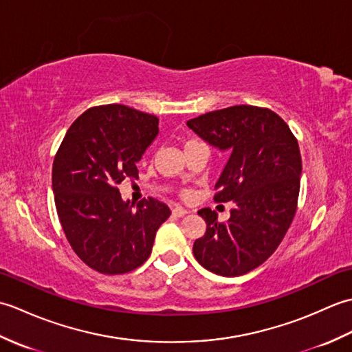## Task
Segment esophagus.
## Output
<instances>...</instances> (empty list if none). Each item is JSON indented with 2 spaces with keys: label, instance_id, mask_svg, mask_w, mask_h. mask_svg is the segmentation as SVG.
<instances>
[{
  "label": "esophagus",
  "instance_id": "obj_1",
  "mask_svg": "<svg viewBox=\"0 0 352 352\" xmlns=\"http://www.w3.org/2000/svg\"><path fill=\"white\" fill-rule=\"evenodd\" d=\"M172 213H174L175 216H178V218H182V216H184V214H188V213H190L188 208H183L182 206H177V207H174V210H172Z\"/></svg>",
  "mask_w": 352,
  "mask_h": 352
}]
</instances>
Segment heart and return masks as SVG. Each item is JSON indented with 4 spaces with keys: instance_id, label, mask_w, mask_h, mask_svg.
I'll use <instances>...</instances> for the list:
<instances>
[{
    "instance_id": "b5f03b06",
    "label": "heart",
    "mask_w": 352,
    "mask_h": 352,
    "mask_svg": "<svg viewBox=\"0 0 352 352\" xmlns=\"http://www.w3.org/2000/svg\"><path fill=\"white\" fill-rule=\"evenodd\" d=\"M184 197L189 198V197H190V192H184Z\"/></svg>"
}]
</instances>
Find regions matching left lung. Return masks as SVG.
Listing matches in <instances>:
<instances>
[{
  "label": "left lung",
  "mask_w": 352,
  "mask_h": 352,
  "mask_svg": "<svg viewBox=\"0 0 352 352\" xmlns=\"http://www.w3.org/2000/svg\"><path fill=\"white\" fill-rule=\"evenodd\" d=\"M188 126L230 153L214 201L234 203L227 222L208 207L198 212L207 230L193 256L210 272L243 275L272 256L294 221L302 172L298 140L275 111L257 106L208 111Z\"/></svg>",
  "instance_id": "1"
}]
</instances>
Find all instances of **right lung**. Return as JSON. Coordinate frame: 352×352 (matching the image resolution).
I'll return each mask as SVG.
<instances>
[{
  "label": "right lung",
  "instance_id": "obj_1",
  "mask_svg": "<svg viewBox=\"0 0 352 352\" xmlns=\"http://www.w3.org/2000/svg\"><path fill=\"white\" fill-rule=\"evenodd\" d=\"M159 134V118L122 104L91 107L66 131L52 163L58 219L72 250L106 275L144 265L169 218L159 199L124 201L118 186L138 178V162Z\"/></svg>",
  "mask_w": 352,
  "mask_h": 352
}]
</instances>
